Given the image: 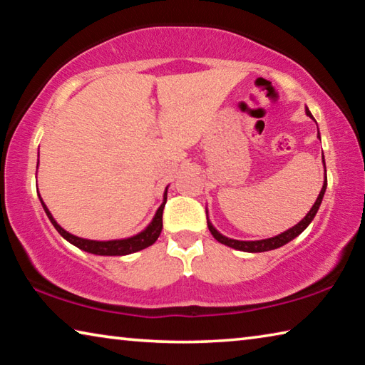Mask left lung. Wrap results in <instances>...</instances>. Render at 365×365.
<instances>
[{
	"label": "left lung",
	"instance_id": "obj_1",
	"mask_svg": "<svg viewBox=\"0 0 365 365\" xmlns=\"http://www.w3.org/2000/svg\"><path fill=\"white\" fill-rule=\"evenodd\" d=\"M306 114L311 117V119H314L311 110H309L306 108ZM319 130V128H317ZM317 138L320 140V133H317ZM322 164H324V169H325V159H324V153H322ZM325 190H327V177L324 180V185H322V190H320V193L317 196L316 202H314V206L311 207V211H309L304 219H301L298 224L293 225L292 228H288V230L282 232L279 235H275V237L272 238H265V240H256V242H243V240H233V238H228L225 237V235H222L217 228H215L212 225V222L209 220V214H207V207H206V215H207V227H209V232L212 233V237L217 240L219 243L225 245V246H230V248L233 250H238V251H245V252H264V251H272V250H277L280 248V246H285L287 243L292 242V240H294L298 235H301L302 232L306 230V228L309 227V224L314 220V217H316V214L319 211L320 205H322V200H324V195H325Z\"/></svg>",
	"mask_w": 365,
	"mask_h": 365
}]
</instances>
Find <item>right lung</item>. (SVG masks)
<instances>
[{
	"instance_id": "right-lung-1",
	"label": "right lung",
	"mask_w": 365,
	"mask_h": 365,
	"mask_svg": "<svg viewBox=\"0 0 365 365\" xmlns=\"http://www.w3.org/2000/svg\"><path fill=\"white\" fill-rule=\"evenodd\" d=\"M168 188L165 187L164 191V196H163V205L158 207L156 214H154L153 220L148 224L143 230L138 232L137 235H133V237H128V238H120V240H88V238H80L77 235H72L71 232L64 230L63 227H61L56 219L53 217V214L49 212V209L46 207L45 202H43L41 196H40V191H38V197H40V202L43 209H45V212L48 215V219L51 220V224L54 225V228L59 232L61 237L64 240H67L71 245L77 246L78 250L86 251V252H91V255H96V256H127V255H132V252H137L148 248V246H151L156 243V240L159 238L160 230H163V211H164V206H165V201H168Z\"/></svg>"
}]
</instances>
